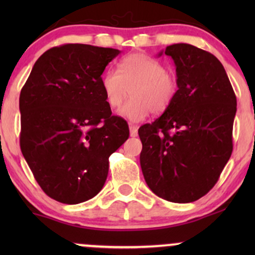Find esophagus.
<instances>
[{
  "label": "esophagus",
  "instance_id": "esophagus-1",
  "mask_svg": "<svg viewBox=\"0 0 255 255\" xmlns=\"http://www.w3.org/2000/svg\"><path fill=\"white\" fill-rule=\"evenodd\" d=\"M129 134L130 136H136L137 135V127L134 125H129Z\"/></svg>",
  "mask_w": 255,
  "mask_h": 255
}]
</instances>
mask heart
Here are the masks:
<instances>
[{
    "mask_svg": "<svg viewBox=\"0 0 255 255\" xmlns=\"http://www.w3.org/2000/svg\"><path fill=\"white\" fill-rule=\"evenodd\" d=\"M108 104L118 109L130 89V99L119 114L131 122L144 120L151 111H165L177 93V79L166 72L165 66L145 54H130L119 62L118 69L110 68L102 75Z\"/></svg>",
    "mask_w": 255,
    "mask_h": 255,
    "instance_id": "1",
    "label": "heart"
}]
</instances>
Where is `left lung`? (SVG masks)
I'll use <instances>...</instances> for the list:
<instances>
[{"mask_svg":"<svg viewBox=\"0 0 255 255\" xmlns=\"http://www.w3.org/2000/svg\"><path fill=\"white\" fill-rule=\"evenodd\" d=\"M164 54L176 67L177 93L160 118L137 130L140 165L154 194L186 204L204 197L229 160L236 96L223 64L210 52L178 43Z\"/></svg>","mask_w":255,"mask_h":255,"instance_id":"left-lung-1","label":"left lung"}]
</instances>
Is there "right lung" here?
I'll return each instance as SVG.
<instances>
[{"mask_svg":"<svg viewBox=\"0 0 255 255\" xmlns=\"http://www.w3.org/2000/svg\"><path fill=\"white\" fill-rule=\"evenodd\" d=\"M118 49L64 44L34 63L20 92V147L46 195L83 203L103 188L109 157L129 136L111 115L101 79Z\"/></svg>","mask_w":255,"mask_h":255,"instance_id":"obj_1","label":"right lung"}]
</instances>
